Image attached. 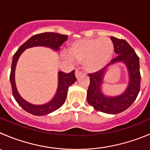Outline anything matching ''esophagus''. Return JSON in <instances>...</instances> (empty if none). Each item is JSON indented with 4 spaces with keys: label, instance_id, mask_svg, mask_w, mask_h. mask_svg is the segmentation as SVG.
Wrapping results in <instances>:
<instances>
[{
    "label": "esophagus",
    "instance_id": "1",
    "mask_svg": "<svg viewBox=\"0 0 150 150\" xmlns=\"http://www.w3.org/2000/svg\"><path fill=\"white\" fill-rule=\"evenodd\" d=\"M75 77H76V78H78L81 75V72H80L78 69H76V70H75Z\"/></svg>",
    "mask_w": 150,
    "mask_h": 150
}]
</instances>
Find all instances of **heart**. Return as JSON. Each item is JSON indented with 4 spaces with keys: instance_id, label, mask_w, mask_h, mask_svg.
Listing matches in <instances>:
<instances>
[{
    "instance_id": "obj_1",
    "label": "heart",
    "mask_w": 150,
    "mask_h": 150,
    "mask_svg": "<svg viewBox=\"0 0 150 150\" xmlns=\"http://www.w3.org/2000/svg\"><path fill=\"white\" fill-rule=\"evenodd\" d=\"M114 44L106 37L87 38L70 43L67 49L69 61H83L86 72H97L110 62L114 53Z\"/></svg>"
}]
</instances>
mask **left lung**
<instances>
[{
	"mask_svg": "<svg viewBox=\"0 0 150 150\" xmlns=\"http://www.w3.org/2000/svg\"><path fill=\"white\" fill-rule=\"evenodd\" d=\"M114 45L117 57L111 61L108 67L100 72L89 74L90 83L87 91V102L94 109L105 114H117L128 108L133 103L140 91L141 75L139 58L135 50L125 40L110 36ZM121 62L126 65L129 73V83L126 90L117 96L104 94L103 81L109 67Z\"/></svg>",
	"mask_w": 150,
	"mask_h": 150,
	"instance_id": "left-lung-1",
	"label": "left lung"
}]
</instances>
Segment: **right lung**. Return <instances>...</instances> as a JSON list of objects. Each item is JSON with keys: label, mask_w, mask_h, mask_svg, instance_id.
<instances>
[{"label": "right lung", "mask_w": 150, "mask_h": 150, "mask_svg": "<svg viewBox=\"0 0 150 150\" xmlns=\"http://www.w3.org/2000/svg\"><path fill=\"white\" fill-rule=\"evenodd\" d=\"M68 36L60 34L58 33L46 32V33L36 34L31 36L24 44L22 45L18 48L17 51L13 56L11 63V73H10V82H11L12 94L17 103L24 109L25 111L35 116H45L55 111L62 107L66 100L67 94L69 87L76 81L75 76V71H72L69 73L58 72V87L54 97L49 102L42 105H35L26 101L23 99L17 91L15 83V69L17 61L22 53L26 49L33 47H46L58 51L60 49L61 45L67 41Z\"/></svg>", "instance_id": "1"}]
</instances>
